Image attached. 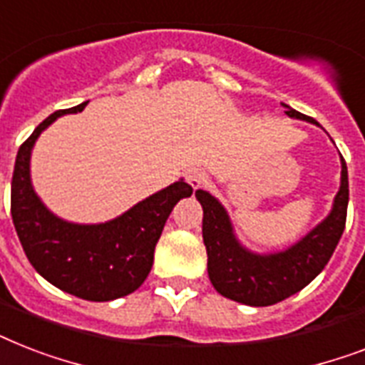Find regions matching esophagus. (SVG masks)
Returning <instances> with one entry per match:
<instances>
[{
	"instance_id": "esophagus-1",
	"label": "esophagus",
	"mask_w": 365,
	"mask_h": 365,
	"mask_svg": "<svg viewBox=\"0 0 365 365\" xmlns=\"http://www.w3.org/2000/svg\"><path fill=\"white\" fill-rule=\"evenodd\" d=\"M185 178H187V183L193 189H199L200 185L206 182L205 172L200 170V168H189L187 174H185Z\"/></svg>"
}]
</instances>
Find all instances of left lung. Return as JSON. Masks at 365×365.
Returning a JSON list of instances; mask_svg holds the SVG:
<instances>
[{"mask_svg": "<svg viewBox=\"0 0 365 365\" xmlns=\"http://www.w3.org/2000/svg\"><path fill=\"white\" fill-rule=\"evenodd\" d=\"M286 115L318 125L312 117L284 104ZM195 197L202 206V240L208 254V277L212 286L227 299L250 307H269L297 294L322 272L345 231L349 206V172L341 157V187L334 208L311 233L284 252L254 254L235 237L227 210L208 191L197 189Z\"/></svg>", "mask_w": 365, "mask_h": 365, "instance_id": "obj_1", "label": "left lung"}]
</instances>
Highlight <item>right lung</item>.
Segmentation results:
<instances>
[{
	"label": "right lung",
	"mask_w": 365,
	"mask_h": 365,
	"mask_svg": "<svg viewBox=\"0 0 365 365\" xmlns=\"http://www.w3.org/2000/svg\"><path fill=\"white\" fill-rule=\"evenodd\" d=\"M85 104L54 111L19 149L11 182V216L20 244L39 274L62 292L87 301H111L132 294L148 278L172 208L193 187L183 180L160 189L123 216L96 225L56 217L37 197L30 180V155L37 136L66 113Z\"/></svg>",
	"instance_id": "obj_1"
}]
</instances>
